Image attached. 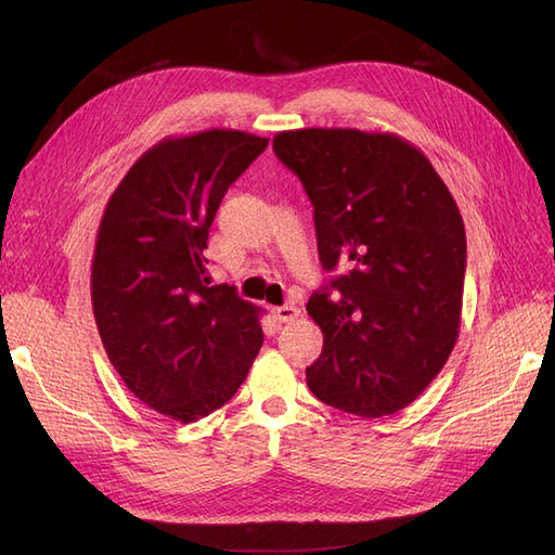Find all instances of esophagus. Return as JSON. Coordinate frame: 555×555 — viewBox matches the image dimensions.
I'll list each match as a JSON object with an SVG mask.
<instances>
[{"instance_id":"34e87169","label":"esophagus","mask_w":555,"mask_h":555,"mask_svg":"<svg viewBox=\"0 0 555 555\" xmlns=\"http://www.w3.org/2000/svg\"><path fill=\"white\" fill-rule=\"evenodd\" d=\"M298 314H300V310L296 306H292V304L273 308V317L278 319V322H282V324L294 322V319H298Z\"/></svg>"}]
</instances>
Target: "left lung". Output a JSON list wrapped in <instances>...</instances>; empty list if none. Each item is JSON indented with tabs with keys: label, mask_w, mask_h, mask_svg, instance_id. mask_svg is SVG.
<instances>
[{
	"label": "left lung",
	"mask_w": 555,
	"mask_h": 555,
	"mask_svg": "<svg viewBox=\"0 0 555 555\" xmlns=\"http://www.w3.org/2000/svg\"><path fill=\"white\" fill-rule=\"evenodd\" d=\"M314 206L319 259L338 300L312 294L324 349L310 391L363 418L422 396L459 340L465 280L461 210L428 157L391 131L308 127L273 139Z\"/></svg>",
	"instance_id": "8db88e82"
}]
</instances>
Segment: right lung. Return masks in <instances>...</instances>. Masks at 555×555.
Instances as JSON below:
<instances>
[{
  "label": "right lung",
  "mask_w": 555,
  "mask_h": 555,
  "mask_svg": "<svg viewBox=\"0 0 555 555\" xmlns=\"http://www.w3.org/2000/svg\"><path fill=\"white\" fill-rule=\"evenodd\" d=\"M268 139L238 129L166 137L111 194L92 257V312L108 361L147 408L192 424L233 398L255 363L261 308L206 278L229 184Z\"/></svg>",
  "instance_id": "1"
}]
</instances>
